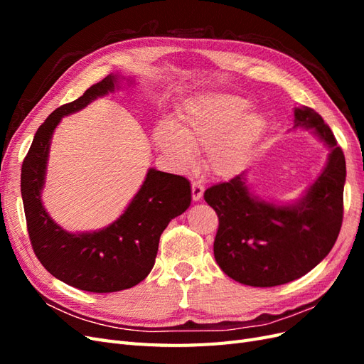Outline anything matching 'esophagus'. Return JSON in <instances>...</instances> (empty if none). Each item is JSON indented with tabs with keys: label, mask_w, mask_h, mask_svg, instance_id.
<instances>
[{
	"label": "esophagus",
	"mask_w": 364,
	"mask_h": 364,
	"mask_svg": "<svg viewBox=\"0 0 364 364\" xmlns=\"http://www.w3.org/2000/svg\"><path fill=\"white\" fill-rule=\"evenodd\" d=\"M203 191H205V188H203V186H202L199 182H193V183H191V193H193V200H194V202L202 199V197H203Z\"/></svg>",
	"instance_id": "34e87169"
}]
</instances>
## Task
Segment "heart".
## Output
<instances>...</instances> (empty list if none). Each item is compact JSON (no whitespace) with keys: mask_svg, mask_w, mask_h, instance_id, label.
<instances>
[{"mask_svg":"<svg viewBox=\"0 0 364 364\" xmlns=\"http://www.w3.org/2000/svg\"><path fill=\"white\" fill-rule=\"evenodd\" d=\"M245 97L214 92L186 103L174 124L161 123L153 132L156 147L179 168H190L194 150H206V165L220 178L243 170L267 130V118L252 111Z\"/></svg>","mask_w":364,"mask_h":364,"instance_id":"b5f03b06","label":"heart"}]
</instances>
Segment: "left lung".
Instances as JSON below:
<instances>
[{
    "mask_svg": "<svg viewBox=\"0 0 364 364\" xmlns=\"http://www.w3.org/2000/svg\"><path fill=\"white\" fill-rule=\"evenodd\" d=\"M310 129L329 149L325 168L291 203L253 194L246 173L213 185L205 200L218 215L214 257L229 278L252 287L287 284L313 270L338 237L346 162L331 129L314 109L294 107L293 129Z\"/></svg>",
    "mask_w": 364,
    "mask_h": 364,
    "instance_id": "obj_1",
    "label": "left lung"
}]
</instances>
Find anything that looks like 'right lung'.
<instances>
[{
  "label": "right lung",
  "instance_id": "1",
  "mask_svg": "<svg viewBox=\"0 0 364 364\" xmlns=\"http://www.w3.org/2000/svg\"><path fill=\"white\" fill-rule=\"evenodd\" d=\"M121 80L119 74H109L77 100L58 107L38 129L21 170L27 229L38 259L54 278L91 293L126 290L146 279L164 229L191 205V185L183 176L150 168L124 213L94 232H68L43 208L41 194L54 129L63 117L115 91Z\"/></svg>",
  "mask_w": 364,
  "mask_h": 364
}]
</instances>
